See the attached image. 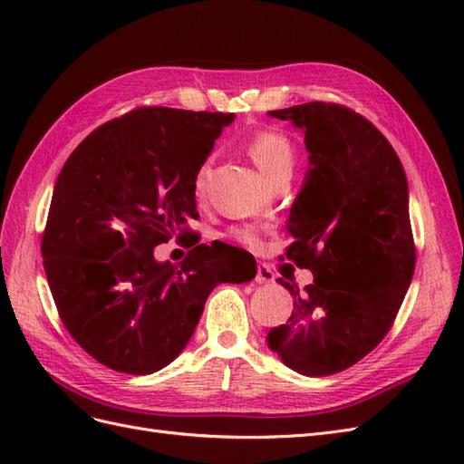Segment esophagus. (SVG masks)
<instances>
[{
  "mask_svg": "<svg viewBox=\"0 0 464 464\" xmlns=\"http://www.w3.org/2000/svg\"><path fill=\"white\" fill-rule=\"evenodd\" d=\"M257 285H273L275 283V273L266 263H257V275H256Z\"/></svg>",
  "mask_w": 464,
  "mask_h": 464,
  "instance_id": "34e87169",
  "label": "esophagus"
}]
</instances>
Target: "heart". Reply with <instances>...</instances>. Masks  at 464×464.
I'll return each instance as SVG.
<instances>
[{"label":"heart","mask_w":464,"mask_h":464,"mask_svg":"<svg viewBox=\"0 0 464 464\" xmlns=\"http://www.w3.org/2000/svg\"><path fill=\"white\" fill-rule=\"evenodd\" d=\"M246 149L249 157L259 166V170L276 181L280 178H290L294 166H296V147L292 139L278 130H259L247 139ZM210 159H205L193 176V188L203 191L208 176ZM230 237L244 246L256 247L259 246V236L251 227H236L230 230Z\"/></svg>","instance_id":"heart-1"}]
</instances>
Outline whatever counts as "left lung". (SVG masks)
Instances as JSON below:
<instances>
[{"instance_id":"left-lung-1","label":"left lung","mask_w":464,"mask_h":464,"mask_svg":"<svg viewBox=\"0 0 464 464\" xmlns=\"http://www.w3.org/2000/svg\"><path fill=\"white\" fill-rule=\"evenodd\" d=\"M304 131L312 168L288 217V259L314 273L285 325L266 343L310 377L354 366L383 341L411 286L416 249L409 184L395 149L372 121L341 104L269 111Z\"/></svg>"}]
</instances>
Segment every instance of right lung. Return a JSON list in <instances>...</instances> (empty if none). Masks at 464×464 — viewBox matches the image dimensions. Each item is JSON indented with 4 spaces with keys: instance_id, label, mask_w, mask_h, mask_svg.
I'll return each mask as SVG.
<instances>
[{
    "instance_id": "obj_1",
    "label": "right lung",
    "mask_w": 464,
    "mask_h": 464,
    "mask_svg": "<svg viewBox=\"0 0 464 464\" xmlns=\"http://www.w3.org/2000/svg\"><path fill=\"white\" fill-rule=\"evenodd\" d=\"M232 121L137 108L96 128L62 168L42 236L44 271L65 329L110 370H162L186 348L210 290L257 273L228 244L191 242L179 266L152 251L193 236L195 170Z\"/></svg>"
}]
</instances>
